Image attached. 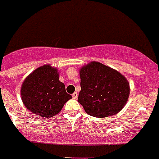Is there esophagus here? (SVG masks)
Wrapping results in <instances>:
<instances>
[{
    "mask_svg": "<svg viewBox=\"0 0 159 159\" xmlns=\"http://www.w3.org/2000/svg\"><path fill=\"white\" fill-rule=\"evenodd\" d=\"M77 97H78V94H77V92H74V93L72 94V97H73V99H77Z\"/></svg>",
    "mask_w": 159,
    "mask_h": 159,
    "instance_id": "esophagus-1",
    "label": "esophagus"
}]
</instances>
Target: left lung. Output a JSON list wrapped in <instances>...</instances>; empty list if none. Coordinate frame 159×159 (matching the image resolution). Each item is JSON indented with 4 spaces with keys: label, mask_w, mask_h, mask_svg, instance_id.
<instances>
[{
    "label": "left lung",
    "mask_w": 159,
    "mask_h": 159,
    "mask_svg": "<svg viewBox=\"0 0 159 159\" xmlns=\"http://www.w3.org/2000/svg\"><path fill=\"white\" fill-rule=\"evenodd\" d=\"M81 91L77 102L89 116L105 118L119 113L130 93L124 75L99 62H91L80 68Z\"/></svg>",
    "instance_id": "obj_1"
}]
</instances>
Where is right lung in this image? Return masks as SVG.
Masks as SVG:
<instances>
[{
    "mask_svg": "<svg viewBox=\"0 0 159 159\" xmlns=\"http://www.w3.org/2000/svg\"><path fill=\"white\" fill-rule=\"evenodd\" d=\"M20 95L29 111L46 118L59 113L65 103L72 98L59 81L57 68L50 64L36 68L26 77L21 86Z\"/></svg>",
    "mask_w": 159,
    "mask_h": 159,
    "instance_id": "right-lung-1",
    "label": "right lung"
}]
</instances>
